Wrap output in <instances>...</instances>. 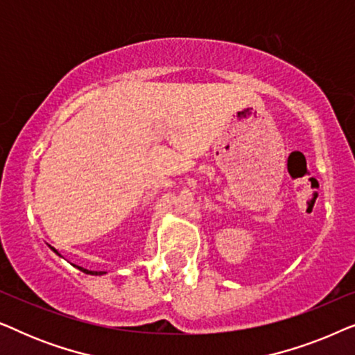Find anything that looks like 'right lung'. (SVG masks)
<instances>
[{
	"label": "right lung",
	"mask_w": 355,
	"mask_h": 355,
	"mask_svg": "<svg viewBox=\"0 0 355 355\" xmlns=\"http://www.w3.org/2000/svg\"><path fill=\"white\" fill-rule=\"evenodd\" d=\"M53 249V247H51ZM53 252H55L56 255H60L58 254V250L56 249H53ZM61 257V255H60ZM76 266V265H74ZM77 268H79L80 271H84V273H87V275H95V276H101V275H106V271H90V270H87V268H82V266H77Z\"/></svg>",
	"instance_id": "add662e5"
}]
</instances>
